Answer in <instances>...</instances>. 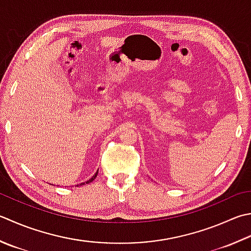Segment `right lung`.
Returning a JSON list of instances; mask_svg holds the SVG:
<instances>
[{"label": "right lung", "instance_id": "obj_1", "mask_svg": "<svg viewBox=\"0 0 251 251\" xmlns=\"http://www.w3.org/2000/svg\"><path fill=\"white\" fill-rule=\"evenodd\" d=\"M98 172H99V170H98L97 172H96V174L95 175H93L92 176V177L89 179V180H87V181H83V183H80V186L81 185H86V184H89V183H91V181H93V180H95V178L97 177V175H98ZM78 186V185H77Z\"/></svg>", "mask_w": 251, "mask_h": 251}]
</instances>
